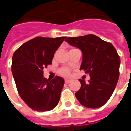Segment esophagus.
I'll use <instances>...</instances> for the list:
<instances>
[{
  "label": "esophagus",
  "mask_w": 131,
  "mask_h": 131,
  "mask_svg": "<svg viewBox=\"0 0 131 131\" xmlns=\"http://www.w3.org/2000/svg\"><path fill=\"white\" fill-rule=\"evenodd\" d=\"M70 81H71V80H70V79H65V80H64V82H65L66 84H69Z\"/></svg>",
  "instance_id": "34e87169"
}]
</instances>
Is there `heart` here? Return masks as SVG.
Masks as SVG:
<instances>
[{
    "mask_svg": "<svg viewBox=\"0 0 131 131\" xmlns=\"http://www.w3.org/2000/svg\"><path fill=\"white\" fill-rule=\"evenodd\" d=\"M59 73L63 77H69L71 74V71L69 68L67 67H63L59 70Z\"/></svg>",
    "mask_w": 131,
    "mask_h": 131,
    "instance_id": "heart-1",
    "label": "heart"
}]
</instances>
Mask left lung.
Segmentation results:
<instances>
[{"instance_id":"1","label":"left lung","mask_w":131,"mask_h":131,"mask_svg":"<svg viewBox=\"0 0 131 131\" xmlns=\"http://www.w3.org/2000/svg\"><path fill=\"white\" fill-rule=\"evenodd\" d=\"M67 42L82 52L80 69L89 74L86 82L79 79L81 88L75 96L79 103L90 108L104 106L111 96L119 78L120 57L112 44L94 35L67 37Z\"/></svg>"}]
</instances>
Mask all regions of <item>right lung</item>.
Here are the masks:
<instances>
[{"label":"right lung","instance_id":"add662e5","mask_svg":"<svg viewBox=\"0 0 131 131\" xmlns=\"http://www.w3.org/2000/svg\"><path fill=\"white\" fill-rule=\"evenodd\" d=\"M65 38L35 37L13 55L11 70L18 94L33 110L50 111L59 102L64 80L59 76L47 79L43 69L52 64L54 53Z\"/></svg>","mask_w":131,"mask_h":131}]
</instances>
